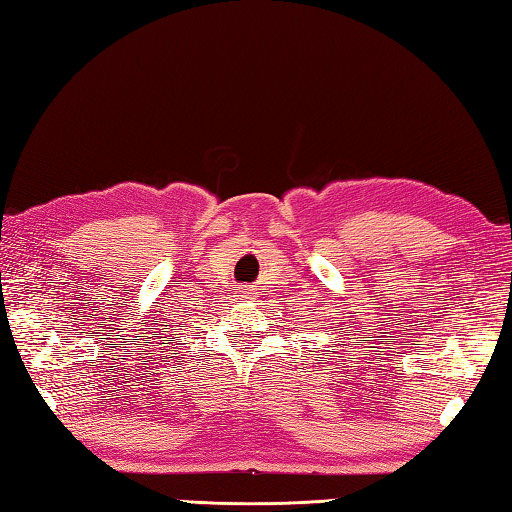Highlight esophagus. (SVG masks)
<instances>
[{"instance_id": "esophagus-1", "label": "esophagus", "mask_w": 512, "mask_h": 512, "mask_svg": "<svg viewBox=\"0 0 512 512\" xmlns=\"http://www.w3.org/2000/svg\"><path fill=\"white\" fill-rule=\"evenodd\" d=\"M235 297H239V299H253V297H255V288L239 286V288L235 290Z\"/></svg>"}]
</instances>
